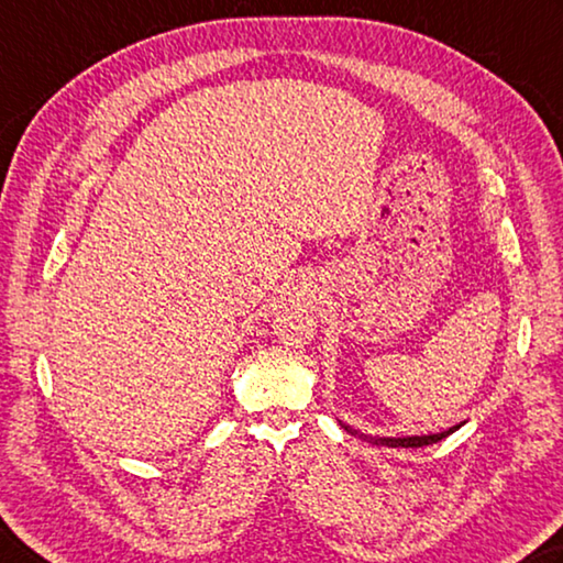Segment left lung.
<instances>
[{"label": "left lung", "mask_w": 563, "mask_h": 563, "mask_svg": "<svg viewBox=\"0 0 563 563\" xmlns=\"http://www.w3.org/2000/svg\"><path fill=\"white\" fill-rule=\"evenodd\" d=\"M340 426L344 428L346 433H352L356 438H362V441H369L374 445H386V448H423V445H433L438 441H443V438H448L451 433H455L460 426H451L448 431H441V433H431V435H398V438H391V435H366L362 431H356V428H352L350 423L340 421Z\"/></svg>", "instance_id": "left-lung-1"}]
</instances>
